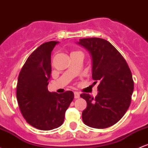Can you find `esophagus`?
I'll list each match as a JSON object with an SVG mask.
<instances>
[{"instance_id":"obj_1","label":"esophagus","mask_w":148,"mask_h":148,"mask_svg":"<svg viewBox=\"0 0 148 148\" xmlns=\"http://www.w3.org/2000/svg\"><path fill=\"white\" fill-rule=\"evenodd\" d=\"M74 93V98H75L76 99L80 98V94H79V92L75 91Z\"/></svg>"}]
</instances>
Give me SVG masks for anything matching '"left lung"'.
<instances>
[{
    "mask_svg": "<svg viewBox=\"0 0 148 148\" xmlns=\"http://www.w3.org/2000/svg\"><path fill=\"white\" fill-rule=\"evenodd\" d=\"M78 43L92 56V78L99 82L98 95L80 96L87 103L82 119L87 126L105 129L117 123L131 104L134 83L132 74L124 57L108 40L100 38L79 39Z\"/></svg>",
    "mask_w": 148,
    "mask_h": 148,
    "instance_id": "left-lung-1",
    "label": "left lung"
}]
</instances>
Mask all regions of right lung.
Masks as SVG:
<instances>
[{"mask_svg": "<svg viewBox=\"0 0 148 148\" xmlns=\"http://www.w3.org/2000/svg\"><path fill=\"white\" fill-rule=\"evenodd\" d=\"M58 41L46 42L36 49L24 63L17 84V100L27 122L33 127L48 131L60 126L74 92H50L51 52Z\"/></svg>", "mask_w": 148, "mask_h": 148, "instance_id": "right-lung-1", "label": "right lung"}]
</instances>
